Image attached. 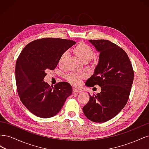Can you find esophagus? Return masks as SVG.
<instances>
[{
  "label": "esophagus",
  "instance_id": "obj_1",
  "mask_svg": "<svg viewBox=\"0 0 149 149\" xmlns=\"http://www.w3.org/2000/svg\"><path fill=\"white\" fill-rule=\"evenodd\" d=\"M73 93H79L80 91H79V89H76V88L73 87Z\"/></svg>",
  "mask_w": 149,
  "mask_h": 149
}]
</instances>
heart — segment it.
<instances>
[{"mask_svg":"<svg viewBox=\"0 0 149 149\" xmlns=\"http://www.w3.org/2000/svg\"><path fill=\"white\" fill-rule=\"evenodd\" d=\"M74 52L84 62L91 60L94 55V52L93 48L88 45L83 43L78 45L74 48ZM68 51H65L62 53L59 58V61H58L60 65H63L65 64V60L67 56H68ZM84 78L85 74L84 73H76V72H71L65 76V78L68 81L74 86H79L81 83L82 79Z\"/></svg>","mask_w":149,"mask_h":149,"instance_id":"obj_1","label":"heart"}]
</instances>
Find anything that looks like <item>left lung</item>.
<instances>
[{"label":"left lung","mask_w":149,"mask_h":149,"mask_svg":"<svg viewBox=\"0 0 149 149\" xmlns=\"http://www.w3.org/2000/svg\"><path fill=\"white\" fill-rule=\"evenodd\" d=\"M100 52L94 74L86 82L97 84L101 93L91 96L83 107L84 115L95 123H104L118 115L127 102L134 80V70L127 53L107 40H89Z\"/></svg>","instance_id":"obj_1"}]
</instances>
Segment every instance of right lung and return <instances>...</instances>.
Wrapping results in <instances>:
<instances>
[{"instance_id":"add662e5","label":"right lung","mask_w":149,"mask_h":149,"mask_svg":"<svg viewBox=\"0 0 149 149\" xmlns=\"http://www.w3.org/2000/svg\"><path fill=\"white\" fill-rule=\"evenodd\" d=\"M76 43L71 40L44 38L30 42L22 49L15 66L17 89L20 101L31 113L49 118L61 109L72 94L67 82L49 86L43 81L46 71L57 66L62 53Z\"/></svg>"}]
</instances>
